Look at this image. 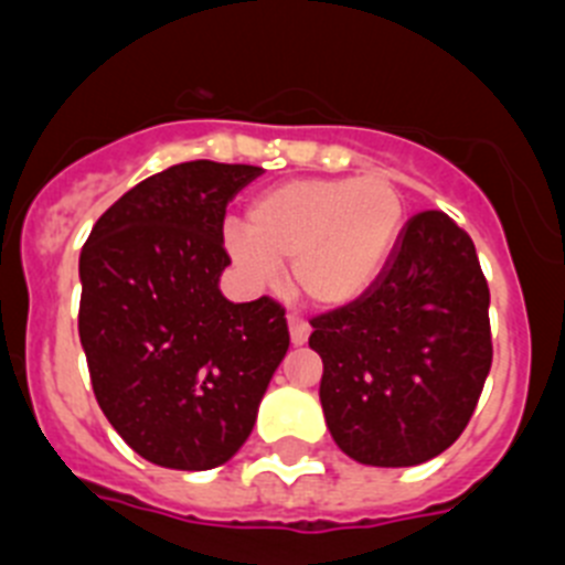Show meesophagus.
Returning <instances> with one entry per match:
<instances>
[{"label": "esophagus", "instance_id": "34e87169", "mask_svg": "<svg viewBox=\"0 0 565 565\" xmlns=\"http://www.w3.org/2000/svg\"><path fill=\"white\" fill-rule=\"evenodd\" d=\"M287 326H289V340H292V345H303V342L309 340V334H312L307 320H300L298 315H287Z\"/></svg>", "mask_w": 565, "mask_h": 565}]
</instances>
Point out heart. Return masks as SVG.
Wrapping results in <instances>:
<instances>
[{"mask_svg":"<svg viewBox=\"0 0 565 565\" xmlns=\"http://www.w3.org/2000/svg\"><path fill=\"white\" fill-rule=\"evenodd\" d=\"M407 205L384 175L295 178L247 205L245 225H225L223 250L242 278L265 287L278 262L303 300L348 307L376 284L402 239Z\"/></svg>","mask_w":565,"mask_h":565,"instance_id":"heart-1","label":"heart"}]
</instances>
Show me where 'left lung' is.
Returning a JSON list of instances; mask_svg holds the SVG:
<instances>
[{"label": "left lung", "instance_id": "left-lung-1", "mask_svg": "<svg viewBox=\"0 0 565 565\" xmlns=\"http://www.w3.org/2000/svg\"><path fill=\"white\" fill-rule=\"evenodd\" d=\"M488 307L471 236L449 214L420 211L376 284L312 320L320 404L351 460L420 466L462 435L493 360Z\"/></svg>", "mask_w": 565, "mask_h": 565}]
</instances>
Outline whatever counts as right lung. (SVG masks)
<instances>
[{
  "label": "right lung",
  "mask_w": 565,
  "mask_h": 565,
  "mask_svg": "<svg viewBox=\"0 0 565 565\" xmlns=\"http://www.w3.org/2000/svg\"><path fill=\"white\" fill-rule=\"evenodd\" d=\"M262 167L186 161L136 183L81 253V329L99 409L136 455L175 471L228 462L289 348L284 309L231 303L225 209Z\"/></svg>",
  "instance_id": "obj_1"
}]
</instances>
